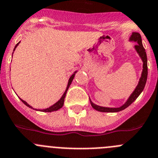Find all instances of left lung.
<instances>
[{
  "label": "left lung",
  "instance_id": "obj_1",
  "mask_svg": "<svg viewBox=\"0 0 158 158\" xmlns=\"http://www.w3.org/2000/svg\"><path fill=\"white\" fill-rule=\"evenodd\" d=\"M130 40L136 41L138 43V44L135 46V50L137 51L138 54H139L140 57L142 58L143 61V72L142 76H141L140 79H139V84L138 86H136L135 89L134 90V92L132 93V95L129 97V98L128 99V101H126V103L124 105H122V107H118V108H110V107H100V106H97L96 104H94L92 101L89 99V101L91 103V105L94 107L95 110H98V111H101V112H118V111H120V110H124L126 109V107H129L132 102L135 101L137 97H139V94L142 93V91L143 90L144 87H145L146 82H147V54H146V51L144 49L143 46L142 44V39H141V36L139 32H132V36L130 37Z\"/></svg>",
  "mask_w": 158,
  "mask_h": 158
}]
</instances>
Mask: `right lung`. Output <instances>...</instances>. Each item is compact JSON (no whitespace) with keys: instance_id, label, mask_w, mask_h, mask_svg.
Wrapping results in <instances>:
<instances>
[{"instance_id":"add662e5","label":"right lung","mask_w":158,"mask_h":158,"mask_svg":"<svg viewBox=\"0 0 158 158\" xmlns=\"http://www.w3.org/2000/svg\"><path fill=\"white\" fill-rule=\"evenodd\" d=\"M19 43H18V44H16V45H15V48H16V47H17V46L19 45ZM15 49H14V51H15ZM74 76H75V73H74V74H72V76H71L70 79H69V83H68L67 89H66L65 92L64 93V94H63V96H62V97H61V99L59 100V101H57V102L56 103V104H54V105H52V106H51V107H48V108H46V109H44V110H42V111H44V112H51V111H54V110H58V109H60V108H61V107H62L63 104H64V97H65L66 93H67V90H68V89H69V86H70V85H71V83H72V80H73V79H74ZM21 101H23V102L24 103V104H26V106H28V107H31V108H32V107H31V106H29V104H28L26 102V101H23V100H22V99H21Z\"/></svg>"}]
</instances>
